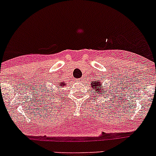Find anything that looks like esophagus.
<instances>
[{
  "label": "esophagus",
  "instance_id": "obj_1",
  "mask_svg": "<svg viewBox=\"0 0 156 156\" xmlns=\"http://www.w3.org/2000/svg\"><path fill=\"white\" fill-rule=\"evenodd\" d=\"M82 78H78V81H82Z\"/></svg>",
  "mask_w": 156,
  "mask_h": 156
}]
</instances>
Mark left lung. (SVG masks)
Wrapping results in <instances>:
<instances>
[{"label": "left lung", "mask_w": 156, "mask_h": 156, "mask_svg": "<svg viewBox=\"0 0 156 156\" xmlns=\"http://www.w3.org/2000/svg\"><path fill=\"white\" fill-rule=\"evenodd\" d=\"M103 83L101 82V81H93L91 83H90V84H91V87L92 88L94 89V91L95 92L96 94H100L101 95H102L103 94H106V93H107V98H109V95H110V93H112L113 94V89L111 88V87H106L105 85H101V87H104L105 90H103L102 89L99 88V86L102 84ZM98 95V94H96Z\"/></svg>", "instance_id": "1"}]
</instances>
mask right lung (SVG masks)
Listing matches in <instances>:
<instances>
[{"instance_id": "obj_1", "label": "right lung", "mask_w": 156, "mask_h": 156, "mask_svg": "<svg viewBox=\"0 0 156 156\" xmlns=\"http://www.w3.org/2000/svg\"><path fill=\"white\" fill-rule=\"evenodd\" d=\"M57 85L58 86H57ZM54 85L56 87L57 90H59L58 88H62L63 87L66 86V83H65L64 81H58V82H56V84H55ZM44 90H45V93H46V98H50V99H52V98L53 97L52 99H55V97L54 96H55V93L57 92V90H55V91H52L51 89H49V90H48V88H46V86H45L44 87Z\"/></svg>"}]
</instances>
